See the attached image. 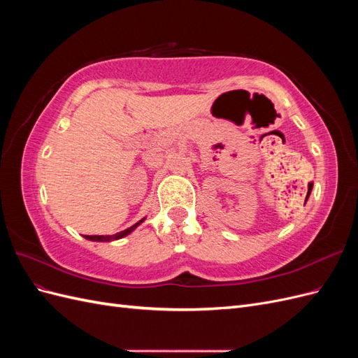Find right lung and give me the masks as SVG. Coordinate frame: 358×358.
<instances>
[{"mask_svg":"<svg viewBox=\"0 0 358 358\" xmlns=\"http://www.w3.org/2000/svg\"><path fill=\"white\" fill-rule=\"evenodd\" d=\"M145 220H146V218H142L138 222H136L134 225L128 227L127 230H122V231H119V233H116V234H107V236H85V239L92 241V242H112V241L122 239V237L128 236L129 233H133V231L137 229V227H138L140 224H142Z\"/></svg>","mask_w":358,"mask_h":358,"instance_id":"add662e5","label":"right lung"}]
</instances>
